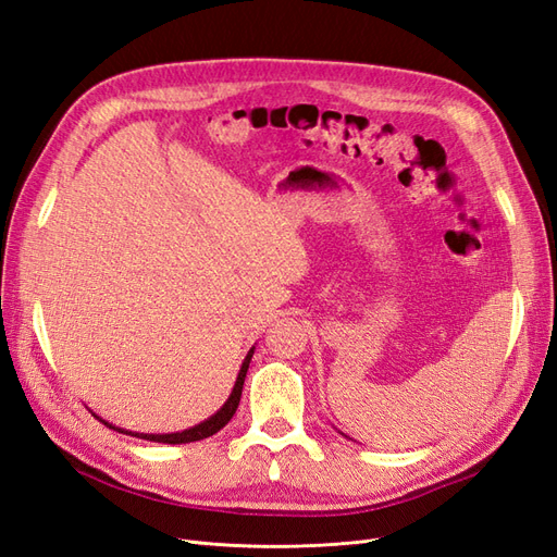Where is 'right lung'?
Instances as JSON below:
<instances>
[{"mask_svg":"<svg viewBox=\"0 0 557 557\" xmlns=\"http://www.w3.org/2000/svg\"><path fill=\"white\" fill-rule=\"evenodd\" d=\"M252 358V348L246 356L242 369H239V376H237V383H234L232 387V395L230 399L223 404V409L218 411L215 416H211L209 420H205V423H199L190 430H183V432H174V434H134V432H125V430H117L109 423H102L111 430H117V432H125V434H132V436H139V440H148V442H158V444H188V442H199V440H207V436H213L215 432H221L227 423L230 418L237 413V407H239V399H242V391H244V379H246V372H248V362Z\"/></svg>","mask_w":557,"mask_h":557,"instance_id":"obj_1","label":"right lung"}]
</instances>
